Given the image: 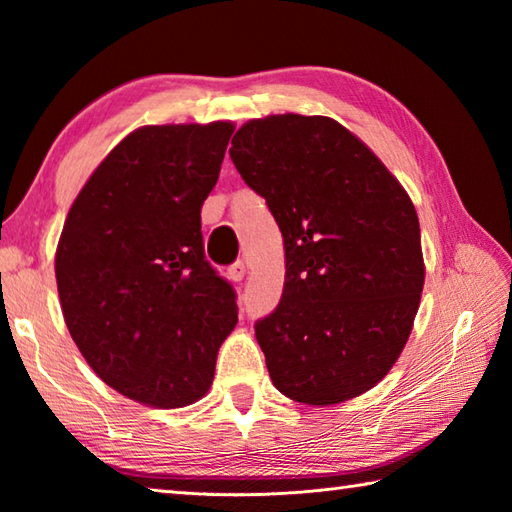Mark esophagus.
<instances>
[{
    "label": "esophagus",
    "instance_id": "34e87169",
    "mask_svg": "<svg viewBox=\"0 0 512 512\" xmlns=\"http://www.w3.org/2000/svg\"><path fill=\"white\" fill-rule=\"evenodd\" d=\"M244 275H246V264L244 262H235L228 268V277L232 282H241V280H244Z\"/></svg>",
    "mask_w": 512,
    "mask_h": 512
}]
</instances>
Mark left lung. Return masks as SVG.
Instances as JSON below:
<instances>
[{
  "mask_svg": "<svg viewBox=\"0 0 512 512\" xmlns=\"http://www.w3.org/2000/svg\"><path fill=\"white\" fill-rule=\"evenodd\" d=\"M230 159L284 237L280 304L255 322L273 385L333 405L374 387L410 338L425 282L407 192L327 116L248 120Z\"/></svg>",
  "mask_w": 512,
  "mask_h": 512,
  "instance_id": "obj_1",
  "label": "left lung"
}]
</instances>
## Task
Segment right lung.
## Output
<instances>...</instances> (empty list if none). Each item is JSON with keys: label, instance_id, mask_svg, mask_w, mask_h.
<instances>
[{"label": "right lung", "instance_id": "right-lung-1", "mask_svg": "<svg viewBox=\"0 0 512 512\" xmlns=\"http://www.w3.org/2000/svg\"><path fill=\"white\" fill-rule=\"evenodd\" d=\"M235 127H141L91 174L64 221L55 280L73 342L132 401L190 405L215 378L237 293L203 253L201 206Z\"/></svg>", "mask_w": 512, "mask_h": 512}]
</instances>
